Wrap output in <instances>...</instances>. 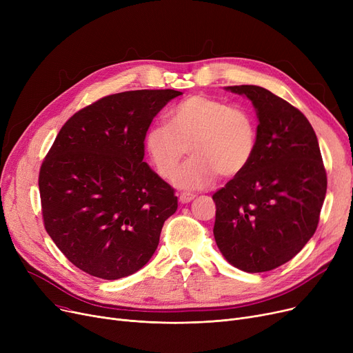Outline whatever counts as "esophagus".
<instances>
[{"instance_id":"34e87169","label":"esophagus","mask_w":353,"mask_h":353,"mask_svg":"<svg viewBox=\"0 0 353 353\" xmlns=\"http://www.w3.org/2000/svg\"><path fill=\"white\" fill-rule=\"evenodd\" d=\"M196 196L192 194V193H180L179 196V200L180 203H183V205H186V203H190Z\"/></svg>"}]
</instances>
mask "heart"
<instances>
[{"instance_id": "b5f03b06", "label": "heart", "mask_w": 353, "mask_h": 353, "mask_svg": "<svg viewBox=\"0 0 353 353\" xmlns=\"http://www.w3.org/2000/svg\"><path fill=\"white\" fill-rule=\"evenodd\" d=\"M257 128L249 110L194 94L169 113V124H153L144 134V148L156 172L170 179L188 147L192 157L174 176L181 189H203L219 174L234 177L250 164Z\"/></svg>"}]
</instances>
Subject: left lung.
<instances>
[{
  "label": "left lung",
  "instance_id": "obj_1",
  "mask_svg": "<svg viewBox=\"0 0 353 353\" xmlns=\"http://www.w3.org/2000/svg\"><path fill=\"white\" fill-rule=\"evenodd\" d=\"M228 90L253 103L257 145L246 169L213 194V234L230 265L268 272L289 262L316 232L326 170L316 134L301 110L259 85Z\"/></svg>",
  "mask_w": 353,
  "mask_h": 353
}]
</instances>
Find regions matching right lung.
I'll use <instances>...</instances> for the list:
<instances>
[{
  "mask_svg": "<svg viewBox=\"0 0 353 353\" xmlns=\"http://www.w3.org/2000/svg\"><path fill=\"white\" fill-rule=\"evenodd\" d=\"M176 90L103 97L70 117L39 176L44 228L80 270L116 281L141 269L177 210L169 183L145 161L144 134Z\"/></svg>",
  "mask_w": 353,
  "mask_h": 353,
  "instance_id": "1",
  "label": "right lung"
}]
</instances>
